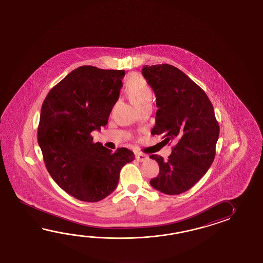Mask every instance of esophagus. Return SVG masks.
Masks as SVG:
<instances>
[{"instance_id": "34e87169", "label": "esophagus", "mask_w": 263, "mask_h": 263, "mask_svg": "<svg viewBox=\"0 0 263 263\" xmlns=\"http://www.w3.org/2000/svg\"><path fill=\"white\" fill-rule=\"evenodd\" d=\"M135 157H136V159L139 161V162H145V160L147 159V156L145 155V154H143V153H135Z\"/></svg>"}]
</instances>
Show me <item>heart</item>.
<instances>
[{
  "label": "heart",
  "mask_w": 263,
  "mask_h": 263,
  "mask_svg": "<svg viewBox=\"0 0 263 263\" xmlns=\"http://www.w3.org/2000/svg\"><path fill=\"white\" fill-rule=\"evenodd\" d=\"M126 91L129 100L137 108L151 103L152 91L145 79L138 74H133L128 78Z\"/></svg>",
  "instance_id": "b5f03b06"
}]
</instances>
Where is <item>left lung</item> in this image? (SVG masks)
<instances>
[{"label": "left lung", "instance_id": "obj_1", "mask_svg": "<svg viewBox=\"0 0 263 263\" xmlns=\"http://www.w3.org/2000/svg\"><path fill=\"white\" fill-rule=\"evenodd\" d=\"M142 74L156 96V123L151 134L176 143L167 161L151 155L160 166L151 184L163 194L179 195L212 165L219 124L207 94L179 68L168 64L144 66Z\"/></svg>", "mask_w": 263, "mask_h": 263}]
</instances>
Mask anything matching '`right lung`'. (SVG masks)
<instances>
[{
	"mask_svg": "<svg viewBox=\"0 0 263 263\" xmlns=\"http://www.w3.org/2000/svg\"><path fill=\"white\" fill-rule=\"evenodd\" d=\"M125 70L82 66L53 86L41 107L37 141L51 178L81 201L98 202L118 186L133 151L93 143L91 132L108 123Z\"/></svg>",
	"mask_w": 263,
	"mask_h": 263,
	"instance_id": "obj_1",
	"label": "right lung"
}]
</instances>
